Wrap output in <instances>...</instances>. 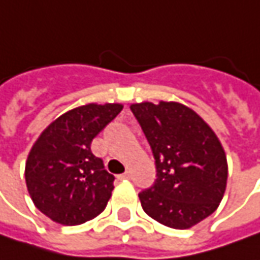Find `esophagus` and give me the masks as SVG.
<instances>
[{
    "label": "esophagus",
    "instance_id": "34e87169",
    "mask_svg": "<svg viewBox=\"0 0 260 260\" xmlns=\"http://www.w3.org/2000/svg\"><path fill=\"white\" fill-rule=\"evenodd\" d=\"M130 176H132V175H130V172H128V171H127V172H124V174L118 175V178H120V179H128Z\"/></svg>",
    "mask_w": 260,
    "mask_h": 260
}]
</instances>
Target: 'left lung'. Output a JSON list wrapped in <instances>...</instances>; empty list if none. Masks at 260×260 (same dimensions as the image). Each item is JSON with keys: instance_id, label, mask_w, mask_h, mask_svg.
I'll return each instance as SVG.
<instances>
[{"instance_id": "1", "label": "left lung", "mask_w": 260, "mask_h": 260, "mask_svg": "<svg viewBox=\"0 0 260 260\" xmlns=\"http://www.w3.org/2000/svg\"><path fill=\"white\" fill-rule=\"evenodd\" d=\"M130 110L155 157V184L139 194L146 214L179 230L213 214L224 195L227 159L210 125L178 103H142Z\"/></svg>"}]
</instances>
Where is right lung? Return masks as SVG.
Masks as SVG:
<instances>
[{
    "label": "right lung",
    "mask_w": 260,
    "mask_h": 260,
    "mask_svg": "<svg viewBox=\"0 0 260 260\" xmlns=\"http://www.w3.org/2000/svg\"><path fill=\"white\" fill-rule=\"evenodd\" d=\"M121 110V104L74 108L56 118L31 147L25 184L36 207L50 220L76 225L104 211L114 175L91 152V143Z\"/></svg>",
    "instance_id": "right-lung-1"
}]
</instances>
